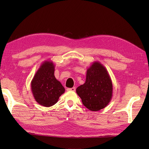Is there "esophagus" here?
<instances>
[{"label":"esophagus","mask_w":149,"mask_h":149,"mask_svg":"<svg viewBox=\"0 0 149 149\" xmlns=\"http://www.w3.org/2000/svg\"><path fill=\"white\" fill-rule=\"evenodd\" d=\"M75 87H73L71 88H67V91H75Z\"/></svg>","instance_id":"34e87169"}]
</instances>
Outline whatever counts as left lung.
I'll list each match as a JSON object with an SVG mask.
<instances>
[{
  "label": "left lung",
  "instance_id": "left-lung-1",
  "mask_svg": "<svg viewBox=\"0 0 149 149\" xmlns=\"http://www.w3.org/2000/svg\"><path fill=\"white\" fill-rule=\"evenodd\" d=\"M76 92L90 111H97L108 105L113 96V84L105 66L93 62L87 69L86 81L77 87Z\"/></svg>",
  "mask_w": 149,
  "mask_h": 149
}]
</instances>
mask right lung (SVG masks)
Wrapping results in <instances>:
<instances>
[{"label": "right lung", "mask_w": 149, "mask_h": 149, "mask_svg": "<svg viewBox=\"0 0 149 149\" xmlns=\"http://www.w3.org/2000/svg\"><path fill=\"white\" fill-rule=\"evenodd\" d=\"M55 65L45 61L36 72L31 83L34 99L40 105L50 107L58 102L65 89L54 76Z\"/></svg>", "instance_id": "add662e5"}]
</instances>
